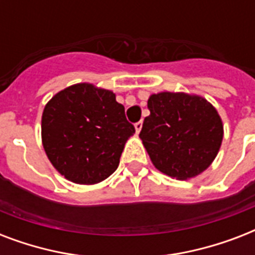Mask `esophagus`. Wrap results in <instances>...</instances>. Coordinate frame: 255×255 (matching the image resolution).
Here are the masks:
<instances>
[{"instance_id":"1","label":"esophagus","mask_w":255,"mask_h":255,"mask_svg":"<svg viewBox=\"0 0 255 255\" xmlns=\"http://www.w3.org/2000/svg\"><path fill=\"white\" fill-rule=\"evenodd\" d=\"M141 127H143V122H137V123H135L136 133H139V132L141 131Z\"/></svg>"}]
</instances>
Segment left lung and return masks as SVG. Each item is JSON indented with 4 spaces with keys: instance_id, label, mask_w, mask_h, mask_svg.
I'll return each mask as SVG.
<instances>
[{
    "instance_id": "left-lung-1",
    "label": "left lung",
    "mask_w": 255,
    "mask_h": 255,
    "mask_svg": "<svg viewBox=\"0 0 255 255\" xmlns=\"http://www.w3.org/2000/svg\"><path fill=\"white\" fill-rule=\"evenodd\" d=\"M139 137L156 169L189 180L210 167L224 137L221 116L200 95L164 91L148 99Z\"/></svg>"
}]
</instances>
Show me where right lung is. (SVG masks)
<instances>
[{
	"label": "right lung",
	"instance_id": "right-lung-1",
	"mask_svg": "<svg viewBox=\"0 0 255 255\" xmlns=\"http://www.w3.org/2000/svg\"><path fill=\"white\" fill-rule=\"evenodd\" d=\"M135 127L110 90L77 83L57 92L42 114L41 135L53 167L69 181L94 185L119 165Z\"/></svg>",
	"mask_w": 255,
	"mask_h": 255
}]
</instances>
